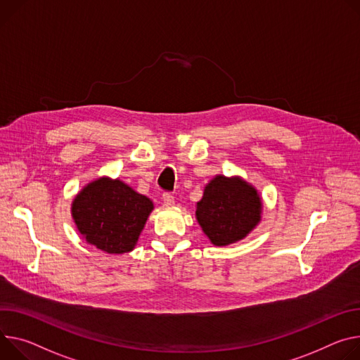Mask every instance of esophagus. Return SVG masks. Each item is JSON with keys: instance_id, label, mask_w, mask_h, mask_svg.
<instances>
[{"instance_id": "34e87169", "label": "esophagus", "mask_w": 360, "mask_h": 360, "mask_svg": "<svg viewBox=\"0 0 360 360\" xmlns=\"http://www.w3.org/2000/svg\"><path fill=\"white\" fill-rule=\"evenodd\" d=\"M162 200H163V204L168 205V207H171V205L175 204V197H174V195H172L171 192H165V193H163V195H162Z\"/></svg>"}]
</instances>
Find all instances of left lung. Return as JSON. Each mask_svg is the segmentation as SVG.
I'll use <instances>...</instances> for the list:
<instances>
[{"label":"left lung","instance_id":"8db88e82","mask_svg":"<svg viewBox=\"0 0 360 360\" xmlns=\"http://www.w3.org/2000/svg\"><path fill=\"white\" fill-rule=\"evenodd\" d=\"M259 214L257 191L240 178H214L197 204V219L214 245L243 240L258 224Z\"/></svg>","mask_w":360,"mask_h":360}]
</instances>
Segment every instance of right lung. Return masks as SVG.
<instances>
[{
    "mask_svg": "<svg viewBox=\"0 0 360 360\" xmlns=\"http://www.w3.org/2000/svg\"><path fill=\"white\" fill-rule=\"evenodd\" d=\"M153 210L145 195L119 179L89 184L73 201L72 214L86 241L109 254L132 251Z\"/></svg>",
    "mask_w": 360,
    "mask_h": 360,
    "instance_id": "right-lung-1",
    "label": "right lung"
}]
</instances>
